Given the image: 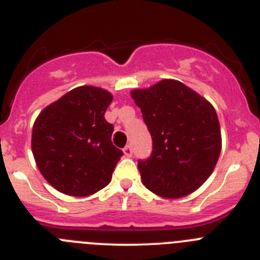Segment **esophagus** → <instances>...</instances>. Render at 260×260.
<instances>
[{"instance_id":"34e87169","label":"esophagus","mask_w":260,"mask_h":260,"mask_svg":"<svg viewBox=\"0 0 260 260\" xmlns=\"http://www.w3.org/2000/svg\"><path fill=\"white\" fill-rule=\"evenodd\" d=\"M123 151H124V155L128 156V158H129V156H132V154H133L132 146H131V145H127V146L123 149Z\"/></svg>"}]
</instances>
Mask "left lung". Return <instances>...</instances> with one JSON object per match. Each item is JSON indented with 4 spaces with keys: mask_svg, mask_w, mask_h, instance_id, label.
Returning a JSON list of instances; mask_svg holds the SVG:
<instances>
[{
    "mask_svg": "<svg viewBox=\"0 0 260 260\" xmlns=\"http://www.w3.org/2000/svg\"><path fill=\"white\" fill-rule=\"evenodd\" d=\"M131 94L153 140L150 156L139 160L144 185L163 198L197 190L212 174L221 150L212 105L176 80H162Z\"/></svg>",
    "mask_w": 260,
    "mask_h": 260,
    "instance_id": "obj_1",
    "label": "left lung"
}]
</instances>
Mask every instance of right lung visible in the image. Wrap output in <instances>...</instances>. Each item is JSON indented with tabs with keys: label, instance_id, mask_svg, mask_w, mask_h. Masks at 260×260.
I'll list each match as a JSON object with an SVG mask.
<instances>
[{
	"label": "right lung",
	"instance_id": "1",
	"mask_svg": "<svg viewBox=\"0 0 260 260\" xmlns=\"http://www.w3.org/2000/svg\"><path fill=\"white\" fill-rule=\"evenodd\" d=\"M113 95L79 86L40 113L32 129V153L40 172L60 193L85 197L111 181L123 151L111 141L105 119Z\"/></svg>",
	"mask_w": 260,
	"mask_h": 260
}]
</instances>
